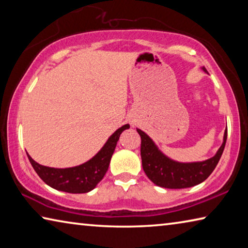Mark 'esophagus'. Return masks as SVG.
<instances>
[{
  "mask_svg": "<svg viewBox=\"0 0 248 248\" xmlns=\"http://www.w3.org/2000/svg\"><path fill=\"white\" fill-rule=\"evenodd\" d=\"M131 124H134V123H133V121H131Z\"/></svg>",
  "mask_w": 248,
  "mask_h": 248,
  "instance_id": "34e87169",
  "label": "esophagus"
}]
</instances>
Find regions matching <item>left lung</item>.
Instances as JSON below:
<instances>
[{
    "mask_svg": "<svg viewBox=\"0 0 248 248\" xmlns=\"http://www.w3.org/2000/svg\"><path fill=\"white\" fill-rule=\"evenodd\" d=\"M137 131L141 137V158L144 173L155 185L170 189L192 187L207 179L220 161L228 137L226 129L223 143L213 157L204 162L185 164L166 157L143 131L140 129H137Z\"/></svg>",
    "mask_w": 248,
    "mask_h": 248,
    "instance_id": "left-lung-1",
    "label": "left lung"
}]
</instances>
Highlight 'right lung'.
Instances as JSON below:
<instances>
[{"instance_id": "right-lung-1", "label": "right lung", "mask_w": 248, "mask_h": 248, "mask_svg": "<svg viewBox=\"0 0 248 248\" xmlns=\"http://www.w3.org/2000/svg\"><path fill=\"white\" fill-rule=\"evenodd\" d=\"M128 128L129 124L119 128L93 158L79 166L70 169H52L38 164L27 154L29 162L39 177L50 187L70 194H85L94 189L96 185L103 179L120 134Z\"/></svg>"}]
</instances>
